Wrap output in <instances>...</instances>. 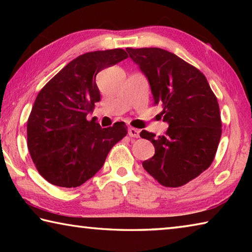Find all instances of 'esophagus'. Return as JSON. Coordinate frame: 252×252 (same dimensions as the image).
<instances>
[{
  "mask_svg": "<svg viewBox=\"0 0 252 252\" xmlns=\"http://www.w3.org/2000/svg\"><path fill=\"white\" fill-rule=\"evenodd\" d=\"M127 133H129L131 138H139L140 130L135 129V127H129V131H127Z\"/></svg>",
  "mask_w": 252,
  "mask_h": 252,
  "instance_id": "esophagus-1",
  "label": "esophagus"
}]
</instances>
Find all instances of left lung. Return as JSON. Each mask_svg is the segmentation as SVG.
Returning <instances> with one entry per match:
<instances>
[{"label":"left lung","instance_id":"obj_1","mask_svg":"<svg viewBox=\"0 0 252 252\" xmlns=\"http://www.w3.org/2000/svg\"><path fill=\"white\" fill-rule=\"evenodd\" d=\"M126 52L146 75L169 125L164 135L140 133L156 149L143 168L162 186L181 187L215 159L222 126L218 100L206 76L176 54L159 48H126Z\"/></svg>","mask_w":252,"mask_h":252}]
</instances>
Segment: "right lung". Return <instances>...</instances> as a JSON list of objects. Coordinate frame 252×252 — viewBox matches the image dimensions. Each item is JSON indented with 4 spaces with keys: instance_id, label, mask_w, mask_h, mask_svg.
I'll return each mask as SVG.
<instances>
[{
    "instance_id": "obj_1",
    "label": "right lung",
    "mask_w": 252,
    "mask_h": 252,
    "mask_svg": "<svg viewBox=\"0 0 252 252\" xmlns=\"http://www.w3.org/2000/svg\"><path fill=\"white\" fill-rule=\"evenodd\" d=\"M126 58L122 49L82 54L39 92L28 120V148L37 171L48 182L63 188L83 185L126 135L125 122L101 127L87 120L100 101L96 74Z\"/></svg>"
}]
</instances>
